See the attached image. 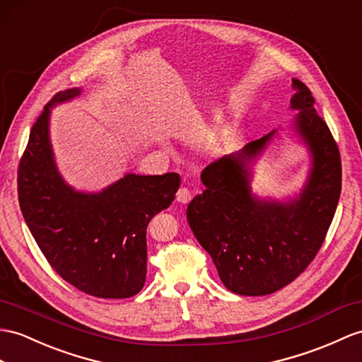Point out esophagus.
Wrapping results in <instances>:
<instances>
[{
  "label": "esophagus",
  "mask_w": 362,
  "mask_h": 362,
  "mask_svg": "<svg viewBox=\"0 0 362 362\" xmlns=\"http://www.w3.org/2000/svg\"><path fill=\"white\" fill-rule=\"evenodd\" d=\"M190 199H192V192L187 187H181L178 192H176V201L181 202V204H187Z\"/></svg>",
  "instance_id": "esophagus-1"
}]
</instances>
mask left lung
<instances>
[{
  "label": "left lung",
  "instance_id": "1",
  "mask_svg": "<svg viewBox=\"0 0 362 362\" xmlns=\"http://www.w3.org/2000/svg\"><path fill=\"white\" fill-rule=\"evenodd\" d=\"M292 130L310 153L301 192L286 201L252 190V165L278 130L224 155L201 173L206 190L190 201L187 221L214 259L223 284L236 295L262 296L301 275L318 253L341 195V156L308 87L293 79Z\"/></svg>",
  "mask_w": 362,
  "mask_h": 362
}]
</instances>
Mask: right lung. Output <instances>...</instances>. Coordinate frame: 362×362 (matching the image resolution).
Masks as SVG:
<instances>
[{"label":"right lung","mask_w":362,"mask_h":362,"mask_svg":"<svg viewBox=\"0 0 362 362\" xmlns=\"http://www.w3.org/2000/svg\"><path fill=\"white\" fill-rule=\"evenodd\" d=\"M81 89L57 93L35 122L18 167L24 221L49 264L81 292L96 298H130L146 283L151 219L175 199L178 173H127L101 192H79L61 176L52 151L54 105Z\"/></svg>","instance_id":"add662e5"}]
</instances>
